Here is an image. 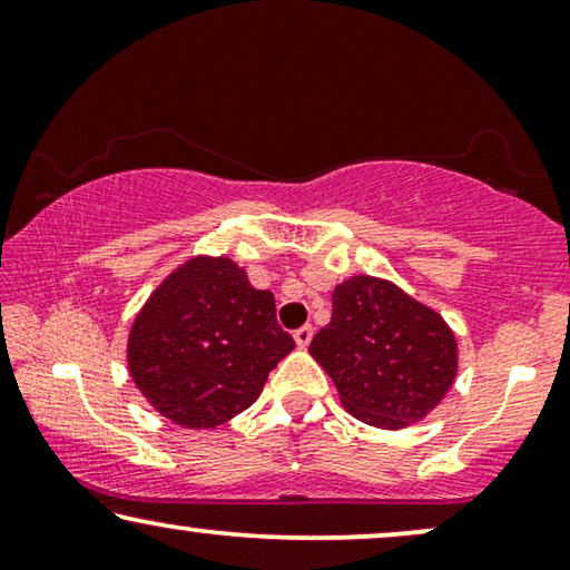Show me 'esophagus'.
<instances>
[{
  "mask_svg": "<svg viewBox=\"0 0 570 570\" xmlns=\"http://www.w3.org/2000/svg\"><path fill=\"white\" fill-rule=\"evenodd\" d=\"M293 337H295V345H298V347H308V342L314 340V326H311V324L301 326V330H295Z\"/></svg>",
  "mask_w": 570,
  "mask_h": 570,
  "instance_id": "esophagus-1",
  "label": "esophagus"
}]
</instances>
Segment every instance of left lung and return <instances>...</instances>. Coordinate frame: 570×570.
<instances>
[{"label":"left lung","mask_w":570,"mask_h":570,"mask_svg":"<svg viewBox=\"0 0 570 570\" xmlns=\"http://www.w3.org/2000/svg\"><path fill=\"white\" fill-rule=\"evenodd\" d=\"M308 353L330 373L342 407L384 431L439 407L459 368L456 337L439 311L371 275L334 287L332 322Z\"/></svg>","instance_id":"1"}]
</instances>
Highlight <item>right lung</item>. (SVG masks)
<instances>
[{"label":"right lung","mask_w":570,"mask_h":570,"mask_svg":"<svg viewBox=\"0 0 570 570\" xmlns=\"http://www.w3.org/2000/svg\"><path fill=\"white\" fill-rule=\"evenodd\" d=\"M295 347L275 295L256 291L228 256H191L155 287L129 330L131 381L181 428H215L259 400Z\"/></svg>","instance_id":"add662e5"}]
</instances>
